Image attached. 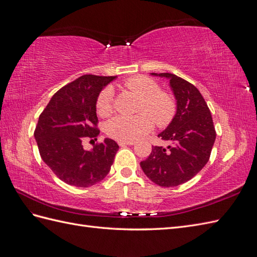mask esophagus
<instances>
[{
	"label": "esophagus",
	"instance_id": "1",
	"mask_svg": "<svg viewBox=\"0 0 257 257\" xmlns=\"http://www.w3.org/2000/svg\"><path fill=\"white\" fill-rule=\"evenodd\" d=\"M118 145L120 147H124V146H133L135 145L134 141H118Z\"/></svg>",
	"mask_w": 257,
	"mask_h": 257
}]
</instances>
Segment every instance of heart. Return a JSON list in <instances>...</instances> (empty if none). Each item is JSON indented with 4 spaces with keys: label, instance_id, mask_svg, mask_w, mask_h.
Listing matches in <instances>:
<instances>
[{
    "label": "heart",
    "instance_id": "obj_1",
    "mask_svg": "<svg viewBox=\"0 0 257 257\" xmlns=\"http://www.w3.org/2000/svg\"><path fill=\"white\" fill-rule=\"evenodd\" d=\"M123 86L138 95V112L136 116H116L106 123V134L119 141H135L150 133L156 122L163 127L170 123L176 112L173 95L160 88L158 82L145 75L129 77ZM114 110V93L110 87L100 91L96 99V111L100 117H108Z\"/></svg>",
    "mask_w": 257,
    "mask_h": 257
}]
</instances>
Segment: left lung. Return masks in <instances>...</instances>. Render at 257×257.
Listing matches in <instances>:
<instances>
[{
    "mask_svg": "<svg viewBox=\"0 0 257 257\" xmlns=\"http://www.w3.org/2000/svg\"><path fill=\"white\" fill-rule=\"evenodd\" d=\"M159 76L170 79L177 100L176 115L158 136L171 145L168 148L152 147L150 156L140 165L153 183L174 187L192 180L207 164L216 130L209 107L195 85L172 73H160Z\"/></svg>",
    "mask_w": 257,
    "mask_h": 257,
    "instance_id": "left-lung-1",
    "label": "left lung"
}]
</instances>
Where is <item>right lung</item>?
<instances>
[{
    "label": "right lung",
    "instance_id": "obj_1",
    "mask_svg": "<svg viewBox=\"0 0 257 257\" xmlns=\"http://www.w3.org/2000/svg\"><path fill=\"white\" fill-rule=\"evenodd\" d=\"M116 76L85 74L53 95L35 129L40 157L57 177L76 187H89L110 171L119 146L111 139L83 149L87 139L97 140L96 99Z\"/></svg>",
    "mask_w": 257,
    "mask_h": 257
}]
</instances>
